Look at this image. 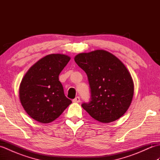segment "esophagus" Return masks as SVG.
<instances>
[{
    "label": "esophagus",
    "mask_w": 160,
    "mask_h": 160,
    "mask_svg": "<svg viewBox=\"0 0 160 160\" xmlns=\"http://www.w3.org/2000/svg\"><path fill=\"white\" fill-rule=\"evenodd\" d=\"M73 102H76V103L80 102V97H79V96H77V97L75 98L73 100Z\"/></svg>",
    "instance_id": "esophagus-1"
}]
</instances>
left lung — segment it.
Masks as SVG:
<instances>
[{
	"label": "left lung",
	"mask_w": 160,
	"mask_h": 160,
	"mask_svg": "<svg viewBox=\"0 0 160 160\" xmlns=\"http://www.w3.org/2000/svg\"><path fill=\"white\" fill-rule=\"evenodd\" d=\"M75 62L87 75L90 100L82 107L95 120L109 123L127 111L133 96L132 78L124 64L104 50L79 53Z\"/></svg>",
	"instance_id": "left-lung-1"
}]
</instances>
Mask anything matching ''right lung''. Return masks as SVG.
<instances>
[{
  "instance_id": "right-lung-1",
  "label": "right lung",
  "mask_w": 160,
  "mask_h": 160,
  "mask_svg": "<svg viewBox=\"0 0 160 160\" xmlns=\"http://www.w3.org/2000/svg\"><path fill=\"white\" fill-rule=\"evenodd\" d=\"M70 60L63 54H50L30 68L24 76L19 96L24 109L33 120L49 123L72 102L64 93L59 74Z\"/></svg>"
}]
</instances>
